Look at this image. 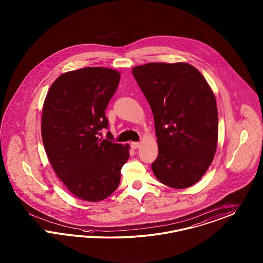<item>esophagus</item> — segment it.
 Returning a JSON list of instances; mask_svg holds the SVG:
<instances>
[{
  "mask_svg": "<svg viewBox=\"0 0 263 263\" xmlns=\"http://www.w3.org/2000/svg\"><path fill=\"white\" fill-rule=\"evenodd\" d=\"M131 147L133 148V149H137V148H139L140 147V143H138V142H132L131 144Z\"/></svg>",
  "mask_w": 263,
  "mask_h": 263,
  "instance_id": "34e87169",
  "label": "esophagus"
}]
</instances>
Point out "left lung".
Instances as JSON below:
<instances>
[{
  "mask_svg": "<svg viewBox=\"0 0 263 263\" xmlns=\"http://www.w3.org/2000/svg\"><path fill=\"white\" fill-rule=\"evenodd\" d=\"M132 73L154 118L158 156L156 179L173 189L199 181L217 145V102L202 73L190 64L148 63Z\"/></svg>",
  "mask_w": 263,
  "mask_h": 263,
  "instance_id": "obj_1",
  "label": "left lung"
}]
</instances>
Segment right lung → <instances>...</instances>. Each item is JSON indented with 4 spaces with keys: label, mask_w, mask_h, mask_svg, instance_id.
Instances as JSON below:
<instances>
[{
    "label": "right lung",
    "mask_w": 263,
    "mask_h": 263,
    "mask_svg": "<svg viewBox=\"0 0 263 263\" xmlns=\"http://www.w3.org/2000/svg\"><path fill=\"white\" fill-rule=\"evenodd\" d=\"M119 81L118 71L88 67L61 74L47 92L42 115L46 155L64 185L80 199L109 197L129 158L128 144L112 142L109 134L98 137L109 127L105 110Z\"/></svg>",
    "instance_id": "right-lung-1"
}]
</instances>
